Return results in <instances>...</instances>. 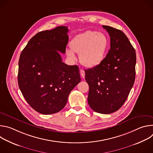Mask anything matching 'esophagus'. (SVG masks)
I'll return each instance as SVG.
<instances>
[{
	"instance_id": "1",
	"label": "esophagus",
	"mask_w": 153,
	"mask_h": 153,
	"mask_svg": "<svg viewBox=\"0 0 153 153\" xmlns=\"http://www.w3.org/2000/svg\"><path fill=\"white\" fill-rule=\"evenodd\" d=\"M80 73L81 76H82L83 78H84V77H85V71H84L83 70H80Z\"/></svg>"
}]
</instances>
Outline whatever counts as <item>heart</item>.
Returning a JSON list of instances; mask_svg holds the SVG:
<instances>
[{
	"mask_svg": "<svg viewBox=\"0 0 153 153\" xmlns=\"http://www.w3.org/2000/svg\"><path fill=\"white\" fill-rule=\"evenodd\" d=\"M109 46L108 37L102 33L88 30L77 35L71 42V50L67 54L72 60L76 59L74 52L79 54L80 63L86 67H94L104 59Z\"/></svg>",
	"mask_w": 153,
	"mask_h": 153,
	"instance_id": "heart-1",
	"label": "heart"
}]
</instances>
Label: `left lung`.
Instances as JSON below:
<instances>
[{"instance_id": "8db88e82", "label": "left lung", "mask_w": 153, "mask_h": 153, "mask_svg": "<svg viewBox=\"0 0 153 153\" xmlns=\"http://www.w3.org/2000/svg\"><path fill=\"white\" fill-rule=\"evenodd\" d=\"M102 27L110 36V49L99 65L85 71V77L89 85L91 108L99 113L110 114L121 108L134 85L136 54L122 31Z\"/></svg>"}]
</instances>
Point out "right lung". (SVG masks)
<instances>
[{
	"label": "right lung",
	"instance_id": "obj_1",
	"mask_svg": "<svg viewBox=\"0 0 153 153\" xmlns=\"http://www.w3.org/2000/svg\"><path fill=\"white\" fill-rule=\"evenodd\" d=\"M68 29L59 26L38 33L28 42L19 61L18 84L24 98L42 114L56 113L80 82L79 67L62 62Z\"/></svg>",
	"mask_w": 153,
	"mask_h": 153
}]
</instances>
